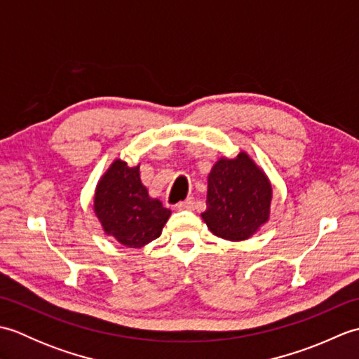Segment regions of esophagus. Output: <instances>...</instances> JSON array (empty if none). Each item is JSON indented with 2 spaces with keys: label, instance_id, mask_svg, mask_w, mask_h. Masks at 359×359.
Wrapping results in <instances>:
<instances>
[{
  "label": "esophagus",
  "instance_id": "obj_1",
  "mask_svg": "<svg viewBox=\"0 0 359 359\" xmlns=\"http://www.w3.org/2000/svg\"><path fill=\"white\" fill-rule=\"evenodd\" d=\"M177 208L179 210H189V211H191V210L196 208V202H194L193 197H188L185 202H182V203L177 205Z\"/></svg>",
  "mask_w": 359,
  "mask_h": 359
}]
</instances>
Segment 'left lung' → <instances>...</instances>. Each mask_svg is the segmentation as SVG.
Returning a JSON list of instances; mask_svg holds the SVG:
<instances>
[{
    "label": "left lung",
    "instance_id": "1",
    "mask_svg": "<svg viewBox=\"0 0 359 359\" xmlns=\"http://www.w3.org/2000/svg\"><path fill=\"white\" fill-rule=\"evenodd\" d=\"M273 187L269 175L248 152L222 156L208 174L207 210L201 217L220 239L241 242L269 222Z\"/></svg>",
    "mask_w": 359,
    "mask_h": 359
}]
</instances>
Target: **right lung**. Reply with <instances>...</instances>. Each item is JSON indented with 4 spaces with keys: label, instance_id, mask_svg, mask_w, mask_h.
<instances>
[{
    "label": "right lung",
    "instance_id": "1",
    "mask_svg": "<svg viewBox=\"0 0 359 359\" xmlns=\"http://www.w3.org/2000/svg\"><path fill=\"white\" fill-rule=\"evenodd\" d=\"M94 215L106 236L123 247L142 248L162 234L171 211L148 194L140 163L128 166L116 158L97 182Z\"/></svg>",
    "mask_w": 359,
    "mask_h": 359
}]
</instances>
